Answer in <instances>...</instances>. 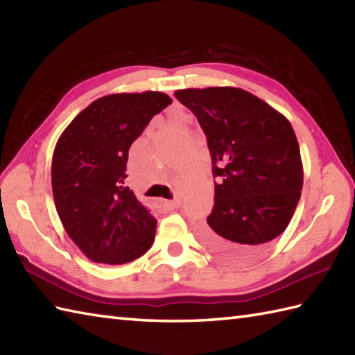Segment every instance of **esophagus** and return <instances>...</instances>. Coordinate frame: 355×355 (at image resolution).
<instances>
[{
    "label": "esophagus",
    "instance_id": "34e87169",
    "mask_svg": "<svg viewBox=\"0 0 355 355\" xmlns=\"http://www.w3.org/2000/svg\"><path fill=\"white\" fill-rule=\"evenodd\" d=\"M163 206L169 207V209H173V207L180 206V200H163Z\"/></svg>",
    "mask_w": 355,
    "mask_h": 355
}]
</instances>
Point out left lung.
I'll use <instances>...</instances> for the list:
<instances>
[{
	"label": "left lung",
	"instance_id": "8db88e82",
	"mask_svg": "<svg viewBox=\"0 0 355 355\" xmlns=\"http://www.w3.org/2000/svg\"><path fill=\"white\" fill-rule=\"evenodd\" d=\"M175 96L197 116L217 180L200 239L226 260L254 259L288 227L302 196L295 132L279 110L243 89H182Z\"/></svg>",
	"mask_w": 355,
	"mask_h": 355
}]
</instances>
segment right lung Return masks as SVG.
Wrapping results in <instances>:
<instances>
[{
  "mask_svg": "<svg viewBox=\"0 0 355 355\" xmlns=\"http://www.w3.org/2000/svg\"><path fill=\"white\" fill-rule=\"evenodd\" d=\"M171 103L169 95L154 90L101 96L58 138L52 158L55 207L89 260L124 265L154 243L157 220L126 186V163L132 143Z\"/></svg>",
  "mask_w": 355,
  "mask_h": 355,
  "instance_id": "1",
  "label": "right lung"
}]
</instances>
